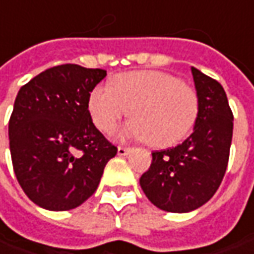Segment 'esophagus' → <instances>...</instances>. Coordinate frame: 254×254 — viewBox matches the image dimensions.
<instances>
[{
	"instance_id": "1",
	"label": "esophagus",
	"mask_w": 254,
	"mask_h": 254,
	"mask_svg": "<svg viewBox=\"0 0 254 254\" xmlns=\"http://www.w3.org/2000/svg\"><path fill=\"white\" fill-rule=\"evenodd\" d=\"M129 152H130V148H127V146H119L118 148V155L119 156H125Z\"/></svg>"
}]
</instances>
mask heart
I'll return each instance as SVG.
<instances>
[{"instance_id":"1","label":"heart","mask_w":254,"mask_h":254,"mask_svg":"<svg viewBox=\"0 0 254 254\" xmlns=\"http://www.w3.org/2000/svg\"><path fill=\"white\" fill-rule=\"evenodd\" d=\"M88 109L95 127L104 133H112L129 112L132 119L121 130V138L169 146L190 130L199 101L192 88L172 73L136 71L116 75L112 86L96 85L89 94Z\"/></svg>"}]
</instances>
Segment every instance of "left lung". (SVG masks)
<instances>
[{
	"label": "left lung",
	"instance_id": "8db88e82",
	"mask_svg": "<svg viewBox=\"0 0 254 254\" xmlns=\"http://www.w3.org/2000/svg\"><path fill=\"white\" fill-rule=\"evenodd\" d=\"M199 112L190 136L181 145L152 153L140 179L149 200L166 212L186 213L219 189L229 162L233 114L223 86L192 66Z\"/></svg>",
	"mask_w": 254,
	"mask_h": 254
}]
</instances>
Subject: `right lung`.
<instances>
[{
	"label": "right lung",
	"mask_w": 254,
	"mask_h": 254,
	"mask_svg": "<svg viewBox=\"0 0 254 254\" xmlns=\"http://www.w3.org/2000/svg\"><path fill=\"white\" fill-rule=\"evenodd\" d=\"M105 76V69L65 64L41 72L18 92L8 125L12 166L22 190L44 209L82 204L118 152L88 109L91 91Z\"/></svg>",
	"instance_id": "obj_1"
}]
</instances>
